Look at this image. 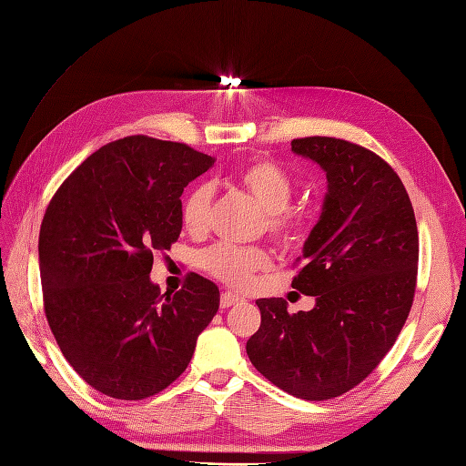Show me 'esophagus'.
<instances>
[{
  "label": "esophagus",
  "mask_w": 466,
  "mask_h": 466,
  "mask_svg": "<svg viewBox=\"0 0 466 466\" xmlns=\"http://www.w3.org/2000/svg\"><path fill=\"white\" fill-rule=\"evenodd\" d=\"M238 301H241V298H238V295H235L231 291H225V293H221L219 305H221V309H228V307H231V305H235Z\"/></svg>",
  "instance_id": "1"
}]
</instances>
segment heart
<instances>
[{"label":"heart","mask_w":466,"mask_h":466,"mask_svg":"<svg viewBox=\"0 0 466 466\" xmlns=\"http://www.w3.org/2000/svg\"><path fill=\"white\" fill-rule=\"evenodd\" d=\"M233 180L266 211V229L274 238L286 245L299 241L309 225V211L289 206L293 198V178L284 167L272 159H250L235 168ZM211 196L214 190L209 185H196L185 196L180 219L187 231L202 233L206 229ZM198 264L223 284L241 289L258 272L268 270L272 258L258 247L216 245L200 252Z\"/></svg>","instance_id":"obj_1"}]
</instances>
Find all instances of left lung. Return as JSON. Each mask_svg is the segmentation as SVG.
Listing matches in <instances>:
<instances>
[{"instance_id":"1","label":"left lung","mask_w":466,"mask_h":466,"mask_svg":"<svg viewBox=\"0 0 466 466\" xmlns=\"http://www.w3.org/2000/svg\"><path fill=\"white\" fill-rule=\"evenodd\" d=\"M291 151L329 182L291 281L315 307L289 313L286 299H258L247 354L281 390L329 400L360 385L400 334L416 291L418 228L402 180L377 153L324 136L293 139Z\"/></svg>"}]
</instances>
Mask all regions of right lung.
I'll return each mask as SVG.
<instances>
[{"mask_svg":"<svg viewBox=\"0 0 466 466\" xmlns=\"http://www.w3.org/2000/svg\"><path fill=\"white\" fill-rule=\"evenodd\" d=\"M214 157L187 144L128 136L103 146L50 200L38 237L45 313L67 363L120 400L161 392L188 368L219 289L190 272L178 291L149 279L177 241L180 196Z\"/></svg>","mask_w":466,"mask_h":466,"instance_id":"right-lung-1","label":"right lung"}]
</instances>
